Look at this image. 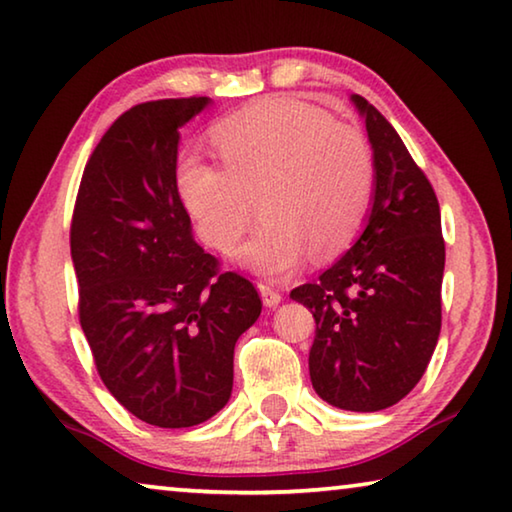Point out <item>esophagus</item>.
Returning a JSON list of instances; mask_svg holds the SVG:
<instances>
[{
  "instance_id": "1",
  "label": "esophagus",
  "mask_w": 512,
  "mask_h": 512,
  "mask_svg": "<svg viewBox=\"0 0 512 512\" xmlns=\"http://www.w3.org/2000/svg\"><path fill=\"white\" fill-rule=\"evenodd\" d=\"M257 287H259V293H262V300H264V305H266L268 309L280 305V300H282V293H280V291L273 289L271 284H266V282H259Z\"/></svg>"
}]
</instances>
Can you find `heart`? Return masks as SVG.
Segmentation results:
<instances>
[{"label": "heart", "instance_id": "obj_1", "mask_svg": "<svg viewBox=\"0 0 512 512\" xmlns=\"http://www.w3.org/2000/svg\"><path fill=\"white\" fill-rule=\"evenodd\" d=\"M212 142L223 167L189 155L176 180L207 246L235 250L257 197L264 221L239 253L253 271H291L309 250L334 257L357 239L377 183L375 155L357 128L305 101L266 99L221 119Z\"/></svg>", "mask_w": 512, "mask_h": 512}]
</instances>
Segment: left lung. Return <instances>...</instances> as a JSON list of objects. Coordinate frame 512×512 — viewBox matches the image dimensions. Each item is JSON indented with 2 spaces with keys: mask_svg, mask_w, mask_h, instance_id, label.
Segmentation results:
<instances>
[{
  "mask_svg": "<svg viewBox=\"0 0 512 512\" xmlns=\"http://www.w3.org/2000/svg\"><path fill=\"white\" fill-rule=\"evenodd\" d=\"M377 183L368 225L348 253L291 298L316 320L309 375L343 411L388 409L413 391L443 323L445 239L436 192L388 119L359 94Z\"/></svg>",
  "mask_w": 512,
  "mask_h": 512,
  "instance_id": "obj_1",
  "label": "left lung"
}]
</instances>
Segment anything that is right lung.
Masks as SVG:
<instances>
[{"label": "right lung", "mask_w": 512, "mask_h": 512, "mask_svg": "<svg viewBox=\"0 0 512 512\" xmlns=\"http://www.w3.org/2000/svg\"><path fill=\"white\" fill-rule=\"evenodd\" d=\"M207 97L137 103L85 164L69 246L79 320L112 397L162 429L230 400L235 343L262 314L253 282L196 244L178 194V128Z\"/></svg>", "instance_id": "1"}]
</instances>
